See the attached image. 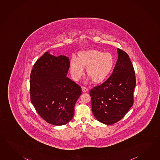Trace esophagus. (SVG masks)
<instances>
[{
    "label": "esophagus",
    "instance_id": "esophagus-1",
    "mask_svg": "<svg viewBox=\"0 0 160 160\" xmlns=\"http://www.w3.org/2000/svg\"><path fill=\"white\" fill-rule=\"evenodd\" d=\"M82 92H83V93H85V92H86L88 90V89L86 88V87H84V86H83V87H82Z\"/></svg>",
    "mask_w": 160,
    "mask_h": 160
}]
</instances>
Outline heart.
I'll list each match as a JSON object with an SVG mask.
<instances>
[{
	"label": "heart",
	"mask_w": 160,
	"mask_h": 160,
	"mask_svg": "<svg viewBox=\"0 0 160 160\" xmlns=\"http://www.w3.org/2000/svg\"><path fill=\"white\" fill-rule=\"evenodd\" d=\"M115 59L109 52L98 50H89L79 52L77 59L70 60V68L72 77L78 81L86 67L87 74L96 83L102 82L107 78L114 66Z\"/></svg>",
	"instance_id": "b5f03b06"
}]
</instances>
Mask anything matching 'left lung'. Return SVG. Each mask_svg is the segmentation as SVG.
I'll return each instance as SVG.
<instances>
[{
  "instance_id": "obj_1",
  "label": "left lung",
  "mask_w": 160,
  "mask_h": 160,
  "mask_svg": "<svg viewBox=\"0 0 160 160\" xmlns=\"http://www.w3.org/2000/svg\"><path fill=\"white\" fill-rule=\"evenodd\" d=\"M118 59L113 73L90 92L93 115L101 123L111 125L120 120L132 106L135 74L126 52L117 49Z\"/></svg>"
}]
</instances>
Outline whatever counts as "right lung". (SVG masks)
Here are the masks:
<instances>
[{"label":"right lung","mask_w":160,"mask_h":160,"mask_svg":"<svg viewBox=\"0 0 160 160\" xmlns=\"http://www.w3.org/2000/svg\"><path fill=\"white\" fill-rule=\"evenodd\" d=\"M70 60L49 52L37 60L30 74V100L38 115L47 123L62 126L74 114L81 88L67 77Z\"/></svg>","instance_id":"obj_1"}]
</instances>
